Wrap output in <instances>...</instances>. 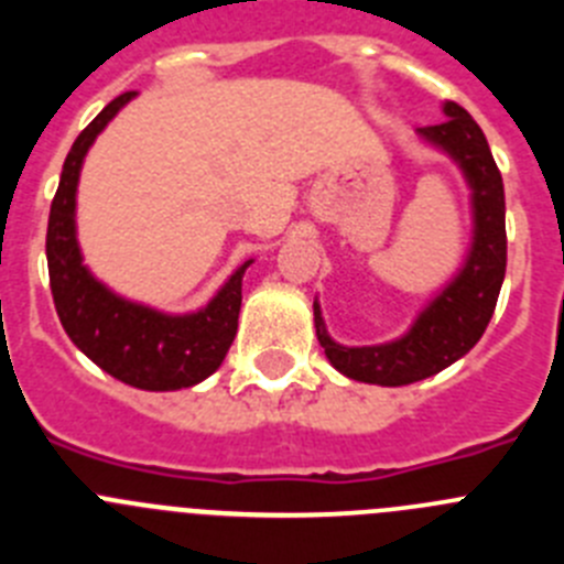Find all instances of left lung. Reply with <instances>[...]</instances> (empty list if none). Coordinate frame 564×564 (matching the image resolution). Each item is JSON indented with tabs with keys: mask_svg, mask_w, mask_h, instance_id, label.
<instances>
[{
	"mask_svg": "<svg viewBox=\"0 0 564 564\" xmlns=\"http://www.w3.org/2000/svg\"><path fill=\"white\" fill-rule=\"evenodd\" d=\"M446 121L421 127L417 138L449 154L471 188V246L460 271L415 316L403 336L367 347H344L327 333L313 302L318 344L341 376L378 387H403L446 370L486 333L506 279V192L486 134L455 101L443 104Z\"/></svg>",
	"mask_w": 564,
	"mask_h": 564,
	"instance_id": "left-lung-1",
	"label": "left lung"
}]
</instances>
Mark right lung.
Segmentation results:
<instances>
[{
	"label": "right lung",
	"mask_w": 564,
	"mask_h": 564,
	"mask_svg": "<svg viewBox=\"0 0 564 564\" xmlns=\"http://www.w3.org/2000/svg\"><path fill=\"white\" fill-rule=\"evenodd\" d=\"M134 93H123L98 112L69 149L58 192L50 206L47 268L50 291L62 327L78 350L118 381L149 392H172L206 381L226 358L237 336L246 259L206 307L163 313L115 293L84 265L76 237V194L84 158Z\"/></svg>",
	"instance_id": "1"
}]
</instances>
